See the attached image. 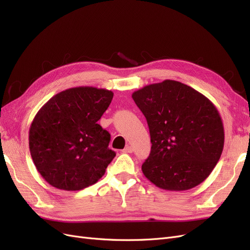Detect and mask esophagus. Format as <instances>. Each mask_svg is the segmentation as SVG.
<instances>
[{
	"instance_id": "34e87169",
	"label": "esophagus",
	"mask_w": 250,
	"mask_h": 250,
	"mask_svg": "<svg viewBox=\"0 0 250 250\" xmlns=\"http://www.w3.org/2000/svg\"><path fill=\"white\" fill-rule=\"evenodd\" d=\"M132 151H133V148L131 146H127L126 148L123 149V152L124 153H131Z\"/></svg>"
}]
</instances>
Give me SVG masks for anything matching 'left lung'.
Masks as SVG:
<instances>
[{
    "instance_id": "left-lung-1",
    "label": "left lung",
    "mask_w": 250,
    "mask_h": 250,
    "mask_svg": "<svg viewBox=\"0 0 250 250\" xmlns=\"http://www.w3.org/2000/svg\"><path fill=\"white\" fill-rule=\"evenodd\" d=\"M132 99L147 120L152 144L142 165L144 175L169 191L201 184L215 168L224 145L223 123L215 105L174 80L144 86Z\"/></svg>"
}]
</instances>
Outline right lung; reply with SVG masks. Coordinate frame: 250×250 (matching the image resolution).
Returning <instances> with one entry per match:
<instances>
[{
  "label": "right lung",
  "mask_w": 250,
  "mask_h": 250,
  "mask_svg": "<svg viewBox=\"0 0 250 250\" xmlns=\"http://www.w3.org/2000/svg\"><path fill=\"white\" fill-rule=\"evenodd\" d=\"M112 97L104 88L73 87L52 97L36 113L29 130L30 153L51 186L78 191L104 175L116 152L98 121Z\"/></svg>",
  "instance_id": "add662e5"
}]
</instances>
